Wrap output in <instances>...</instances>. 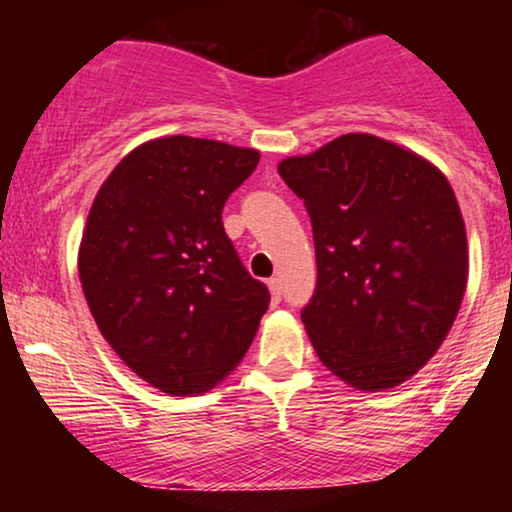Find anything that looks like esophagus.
Returning a JSON list of instances; mask_svg holds the SVG:
<instances>
[{
  "label": "esophagus",
  "instance_id": "34e87169",
  "mask_svg": "<svg viewBox=\"0 0 512 512\" xmlns=\"http://www.w3.org/2000/svg\"><path fill=\"white\" fill-rule=\"evenodd\" d=\"M267 286H269V291H272V301L279 303L281 301V281L279 279H269Z\"/></svg>",
  "mask_w": 512,
  "mask_h": 512
}]
</instances>
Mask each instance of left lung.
Wrapping results in <instances>:
<instances>
[{
    "label": "left lung",
    "mask_w": 512,
    "mask_h": 512,
    "mask_svg": "<svg viewBox=\"0 0 512 512\" xmlns=\"http://www.w3.org/2000/svg\"><path fill=\"white\" fill-rule=\"evenodd\" d=\"M313 223L317 284L301 320L358 390L411 378L438 351L467 286V236L436 166L373 134L279 163Z\"/></svg>",
    "instance_id": "1"
}]
</instances>
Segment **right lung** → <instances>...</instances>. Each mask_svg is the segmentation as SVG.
Listing matches in <instances>:
<instances>
[{
  "label": "right lung",
  "mask_w": 512,
  "mask_h": 512,
  "mask_svg": "<svg viewBox=\"0 0 512 512\" xmlns=\"http://www.w3.org/2000/svg\"><path fill=\"white\" fill-rule=\"evenodd\" d=\"M255 149L195 137L146 142L117 163L88 211L81 289L115 354L168 395H199L238 366L267 313L223 231Z\"/></svg>",
  "instance_id": "right-lung-1"
}]
</instances>
